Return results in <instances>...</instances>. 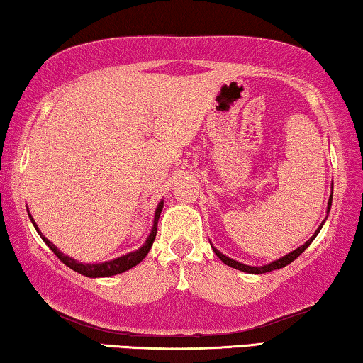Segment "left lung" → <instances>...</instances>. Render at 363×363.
<instances>
[{"label":"left lung","mask_w":363,"mask_h":363,"mask_svg":"<svg viewBox=\"0 0 363 363\" xmlns=\"http://www.w3.org/2000/svg\"><path fill=\"white\" fill-rule=\"evenodd\" d=\"M332 188H334V186H332ZM330 206H332V193H330V196H329V203H327V216H329ZM327 216H325V220H327ZM325 220L320 223V226L317 228L314 235H312V236L309 238V240H307V241L304 242V245L299 246V247H297V250H294V251H291L289 255H286V256L279 257V259L267 262V264H264V266H250V264H242V262H240V261H235V259H231V257H228L226 255H223V252H221V251H218L216 247L213 246V245H211V247H213V251H215V255H216L218 257H220V259H221L223 262H225L226 266L235 267V269H238V271L247 272V274H262V272H269V271H274V269H281V267H284V266H287V264H291L292 261L297 259V257H299V256L302 255V252H304V251L307 250V247H309L311 242L315 240V236L319 235V233H320V230H322V226H324Z\"/></svg>","instance_id":"obj_1"}]
</instances>
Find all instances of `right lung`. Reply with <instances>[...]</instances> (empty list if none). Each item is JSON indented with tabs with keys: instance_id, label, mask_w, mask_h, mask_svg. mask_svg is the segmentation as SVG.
<instances>
[{
	"instance_id": "add662e5",
	"label": "right lung",
	"mask_w": 363,
	"mask_h": 363,
	"mask_svg": "<svg viewBox=\"0 0 363 363\" xmlns=\"http://www.w3.org/2000/svg\"><path fill=\"white\" fill-rule=\"evenodd\" d=\"M162 210H163V200L158 201V205L155 208V216H153L152 230H150V233H148L145 242H143V245L138 247L137 251L127 252V255L118 256V257H116V259H111V261H106V262H92V264H91V262L76 261V259H74V257L64 255L61 250H57L56 245H52V242L49 241L48 238L44 236L41 231H39L36 221L33 220V216H31V213H29V210H28V215H29V220H31V223H33V226L36 228V231L39 233V236L43 238V241L46 242L49 247H51V251L59 257V259L64 262V264L69 266L72 271H76V272H79V274H82V276H87V277H108V276H116V274H121V272H125L128 269H132L133 266H137L138 262L143 261V257L148 255V251H150L153 241H155L158 218H160Z\"/></svg>"
}]
</instances>
